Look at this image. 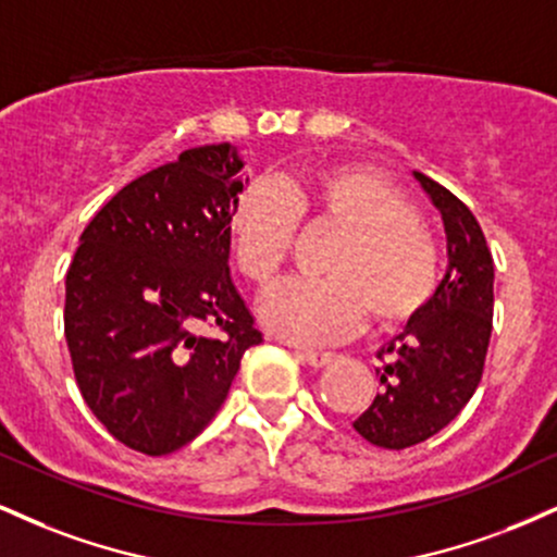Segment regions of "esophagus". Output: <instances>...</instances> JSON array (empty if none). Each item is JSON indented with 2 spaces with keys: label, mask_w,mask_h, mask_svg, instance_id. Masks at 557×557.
<instances>
[{
  "label": "esophagus",
  "mask_w": 557,
  "mask_h": 557,
  "mask_svg": "<svg viewBox=\"0 0 557 557\" xmlns=\"http://www.w3.org/2000/svg\"><path fill=\"white\" fill-rule=\"evenodd\" d=\"M296 356L300 361H306L309 367H327V363L335 359V354H330V350H317V348H298Z\"/></svg>",
  "instance_id": "obj_1"
}]
</instances>
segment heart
Wrapping results in <instances>:
<instances>
[{"label":"heart","instance_id":"obj_1","mask_svg":"<svg viewBox=\"0 0 557 557\" xmlns=\"http://www.w3.org/2000/svg\"><path fill=\"white\" fill-rule=\"evenodd\" d=\"M298 216L341 230L324 280H293L261 304V322L296 343H330L367 314L395 330L426 309L440 283V246L417 207L367 164H332L253 181L230 212L235 264L257 287L272 285L296 240Z\"/></svg>","mask_w":557,"mask_h":557}]
</instances>
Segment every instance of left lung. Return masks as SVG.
I'll use <instances>...</instances> for the list:
<instances>
[{
	"label": "left lung",
	"instance_id": "obj_1",
	"mask_svg": "<svg viewBox=\"0 0 557 557\" xmlns=\"http://www.w3.org/2000/svg\"><path fill=\"white\" fill-rule=\"evenodd\" d=\"M443 214L447 272L426 309L376 354L380 393L354 421L367 443L403 450L430 440L461 413L479 387L492 335L495 261L461 198L413 172Z\"/></svg>",
	"mask_w": 557,
	"mask_h": 557
}]
</instances>
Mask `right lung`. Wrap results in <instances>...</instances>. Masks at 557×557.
I'll return each mask as SVG.
<instances>
[{
	"label": "right lung",
	"instance_id": "add662e5",
	"mask_svg": "<svg viewBox=\"0 0 557 557\" xmlns=\"http://www.w3.org/2000/svg\"><path fill=\"white\" fill-rule=\"evenodd\" d=\"M240 170L235 146L212 144L136 177L88 222L67 270L75 382L107 432L144 456L201 434L261 343L227 264Z\"/></svg>",
	"mask_w": 557,
	"mask_h": 557
}]
</instances>
